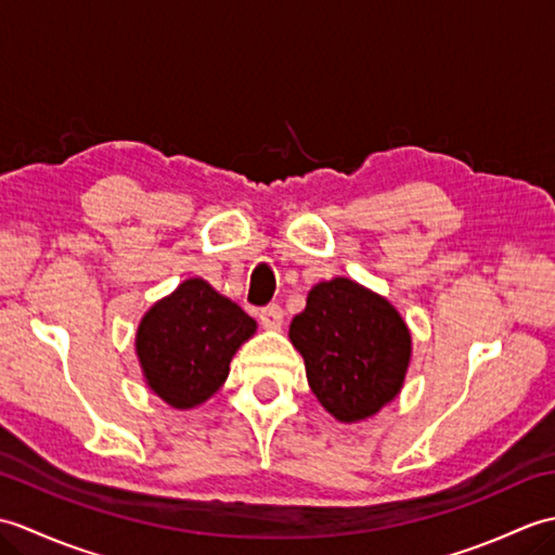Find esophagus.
<instances>
[{"mask_svg":"<svg viewBox=\"0 0 555 555\" xmlns=\"http://www.w3.org/2000/svg\"><path fill=\"white\" fill-rule=\"evenodd\" d=\"M259 322H262L264 328H281L284 324V310L279 308V305H267L264 310H259Z\"/></svg>","mask_w":555,"mask_h":555,"instance_id":"1","label":"esophagus"}]
</instances>
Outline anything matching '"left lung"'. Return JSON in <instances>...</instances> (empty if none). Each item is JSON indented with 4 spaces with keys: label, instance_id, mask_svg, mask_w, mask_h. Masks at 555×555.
I'll use <instances>...</instances> for the list:
<instances>
[{
    "label": "left lung",
    "instance_id": "1",
    "mask_svg": "<svg viewBox=\"0 0 555 555\" xmlns=\"http://www.w3.org/2000/svg\"><path fill=\"white\" fill-rule=\"evenodd\" d=\"M288 338L312 393L344 424L374 417L400 393L412 358L403 317L379 293L336 276L308 293Z\"/></svg>",
    "mask_w": 555,
    "mask_h": 555
}]
</instances>
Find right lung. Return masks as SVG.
<instances>
[{
	"label": "right lung",
	"mask_w": 555,
	"mask_h": 555,
	"mask_svg": "<svg viewBox=\"0 0 555 555\" xmlns=\"http://www.w3.org/2000/svg\"><path fill=\"white\" fill-rule=\"evenodd\" d=\"M257 322L205 279H185L143 314L135 356L145 384L176 410H193L215 396L229 364Z\"/></svg>",
	"instance_id": "1"
}]
</instances>
